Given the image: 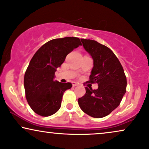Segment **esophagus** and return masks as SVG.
I'll return each mask as SVG.
<instances>
[{
    "instance_id": "obj_1",
    "label": "esophagus",
    "mask_w": 149,
    "mask_h": 149,
    "mask_svg": "<svg viewBox=\"0 0 149 149\" xmlns=\"http://www.w3.org/2000/svg\"><path fill=\"white\" fill-rule=\"evenodd\" d=\"M72 85H73V86H78V83H77V82H72Z\"/></svg>"
}]
</instances>
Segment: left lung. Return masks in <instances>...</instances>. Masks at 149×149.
I'll list each match as a JSON object with an SVG mask.
<instances>
[{
	"label": "left lung",
	"instance_id": "obj_1",
	"mask_svg": "<svg viewBox=\"0 0 149 149\" xmlns=\"http://www.w3.org/2000/svg\"><path fill=\"white\" fill-rule=\"evenodd\" d=\"M80 40L93 60L86 83H97L98 88L93 90L86 86V93L78 99V104L88 116L103 118L120 105L127 91V77L118 58L109 47L95 40Z\"/></svg>",
	"mask_w": 149,
	"mask_h": 149
}]
</instances>
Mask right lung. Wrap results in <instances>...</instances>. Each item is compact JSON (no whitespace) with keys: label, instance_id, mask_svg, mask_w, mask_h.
<instances>
[{"label":"right lung","instance_id":"1","mask_svg":"<svg viewBox=\"0 0 149 149\" xmlns=\"http://www.w3.org/2000/svg\"><path fill=\"white\" fill-rule=\"evenodd\" d=\"M80 45L76 37L53 39L33 55L24 73V86L28 104L36 113L47 117L61 108L64 92L72 84L54 80L55 72L66 56Z\"/></svg>","mask_w":149,"mask_h":149}]
</instances>
